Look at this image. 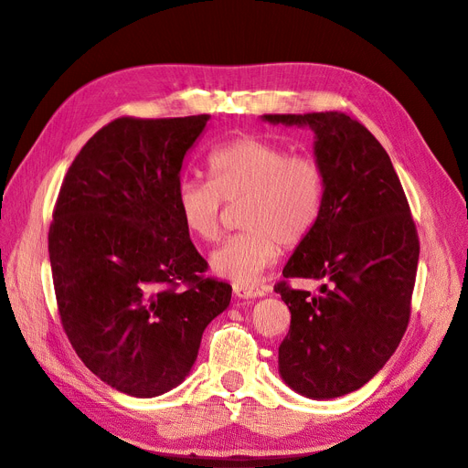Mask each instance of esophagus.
<instances>
[{
  "label": "esophagus",
  "mask_w": 468,
  "mask_h": 468,
  "mask_svg": "<svg viewBox=\"0 0 468 468\" xmlns=\"http://www.w3.org/2000/svg\"><path fill=\"white\" fill-rule=\"evenodd\" d=\"M233 292H235L237 297H243V299H252V297L264 295V290L254 288V285H235Z\"/></svg>",
  "instance_id": "esophagus-1"
}]
</instances>
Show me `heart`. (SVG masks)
<instances>
[{"mask_svg":"<svg viewBox=\"0 0 468 468\" xmlns=\"http://www.w3.org/2000/svg\"><path fill=\"white\" fill-rule=\"evenodd\" d=\"M209 180L183 178L176 209L185 228L206 243L221 235L225 202L240 207V231L214 250L212 270L237 285H250L283 249L303 243L319 221L326 196V171L309 154L261 135H237L207 155Z\"/></svg>","mask_w":468,"mask_h":468,"instance_id":"b5f03b06","label":"heart"}]
</instances>
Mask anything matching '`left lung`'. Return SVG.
Returning <instances> with one entry per match:
<instances>
[{"instance_id":"1","label":"left lung","mask_w":468,"mask_h":468,"mask_svg":"<svg viewBox=\"0 0 468 468\" xmlns=\"http://www.w3.org/2000/svg\"><path fill=\"white\" fill-rule=\"evenodd\" d=\"M272 124L309 126L326 171L319 221L274 285L292 313L278 350L280 375L309 399L364 387L395 354L410 321L420 240L390 157L356 118L333 112L264 114ZM292 277L324 282L293 291Z\"/></svg>"}]
</instances>
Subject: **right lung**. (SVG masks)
Segmentation results:
<instances>
[{
	"mask_svg": "<svg viewBox=\"0 0 468 468\" xmlns=\"http://www.w3.org/2000/svg\"><path fill=\"white\" fill-rule=\"evenodd\" d=\"M209 114L116 118L68 169L48 252L59 321L101 381L157 397L185 381L231 285L204 276L176 209L180 167Z\"/></svg>",
	"mask_w": 468,
	"mask_h": 468,
	"instance_id": "right-lung-1",
	"label": "right lung"
}]
</instances>
